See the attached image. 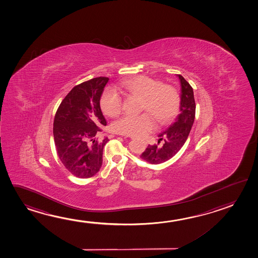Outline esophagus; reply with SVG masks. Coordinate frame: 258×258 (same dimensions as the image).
Instances as JSON below:
<instances>
[{
  "label": "esophagus",
  "instance_id": "obj_1",
  "mask_svg": "<svg viewBox=\"0 0 258 258\" xmlns=\"http://www.w3.org/2000/svg\"><path fill=\"white\" fill-rule=\"evenodd\" d=\"M130 138H131V140H134V139H135V138H134V137H132V136H131V137H130Z\"/></svg>",
  "mask_w": 258,
  "mask_h": 258
}]
</instances>
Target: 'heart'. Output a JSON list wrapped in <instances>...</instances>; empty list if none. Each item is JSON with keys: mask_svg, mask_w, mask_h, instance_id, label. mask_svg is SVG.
<instances>
[{"mask_svg": "<svg viewBox=\"0 0 258 258\" xmlns=\"http://www.w3.org/2000/svg\"><path fill=\"white\" fill-rule=\"evenodd\" d=\"M128 97L142 100L141 111L148 113L125 115L113 124V131L121 135L144 137L155 128V120L165 125L177 114L181 97L176 88L162 85L160 81L146 76H138L124 81L119 88ZM102 111L110 118L117 117L122 110L121 98L113 90H107L101 99Z\"/></svg>", "mask_w": 258, "mask_h": 258, "instance_id": "1", "label": "heart"}]
</instances>
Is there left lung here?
I'll use <instances>...</instances> for the list:
<instances>
[{
  "label": "left lung",
  "mask_w": 258,
  "mask_h": 258,
  "mask_svg": "<svg viewBox=\"0 0 258 258\" xmlns=\"http://www.w3.org/2000/svg\"><path fill=\"white\" fill-rule=\"evenodd\" d=\"M180 79L182 93L180 114L174 122L166 131L158 135L157 145H148L140 157L150 164L157 165L169 160L182 148L189 136L195 118V95L190 84L178 75Z\"/></svg>",
  "instance_id": "obj_1"
}]
</instances>
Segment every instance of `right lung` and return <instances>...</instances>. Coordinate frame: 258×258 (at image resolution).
I'll use <instances>...</instances> for the list:
<instances>
[{
  "label": "right lung",
  "instance_id": "obj_1",
  "mask_svg": "<svg viewBox=\"0 0 258 258\" xmlns=\"http://www.w3.org/2000/svg\"><path fill=\"white\" fill-rule=\"evenodd\" d=\"M109 78L100 76L76 85L68 93L54 118L55 149L63 166L78 178L92 177L102 164L108 138L98 140L106 126L100 100Z\"/></svg>",
  "mask_w": 258,
  "mask_h": 258
}]
</instances>
